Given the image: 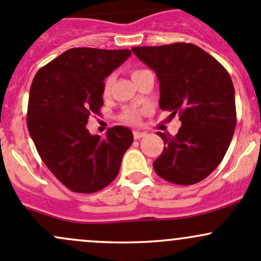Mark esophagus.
Returning <instances> with one entry per match:
<instances>
[{
	"label": "esophagus",
	"mask_w": 261,
	"mask_h": 261,
	"mask_svg": "<svg viewBox=\"0 0 261 261\" xmlns=\"http://www.w3.org/2000/svg\"><path fill=\"white\" fill-rule=\"evenodd\" d=\"M145 135H146V134L141 133V131H134V139H135V140H139V139L144 138Z\"/></svg>",
	"instance_id": "1"
}]
</instances>
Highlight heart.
I'll use <instances>...</instances> for the list:
<instances>
[{"label": "heart", "instance_id": "heart-1", "mask_svg": "<svg viewBox=\"0 0 261 261\" xmlns=\"http://www.w3.org/2000/svg\"><path fill=\"white\" fill-rule=\"evenodd\" d=\"M144 70H133V72H131V77H135V76H138L139 73H141ZM112 82H114V76H109V77H106L105 82H103V95H109L110 90H111V86H112ZM123 119L126 120L127 122H131V123H136L139 122L140 120V116H139V112L136 111V110L134 109H127L125 111V114H123Z\"/></svg>", "mask_w": 261, "mask_h": 261}]
</instances>
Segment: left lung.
<instances>
[{"label":"left lung","mask_w":261,"mask_h":261,"mask_svg":"<svg viewBox=\"0 0 261 261\" xmlns=\"http://www.w3.org/2000/svg\"><path fill=\"white\" fill-rule=\"evenodd\" d=\"M133 52L158 76L161 110L179 114L181 121L175 136L158 133L164 151L152 164L156 174L177 185L204 180L224 159L237 126L229 73L193 43L141 46Z\"/></svg>","instance_id":"8db88e82"}]
</instances>
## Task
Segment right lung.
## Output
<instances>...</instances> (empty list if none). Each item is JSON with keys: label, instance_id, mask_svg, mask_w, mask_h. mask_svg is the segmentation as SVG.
Segmentation results:
<instances>
[{"label": "right lung", "instance_id": "1", "mask_svg": "<svg viewBox=\"0 0 261 261\" xmlns=\"http://www.w3.org/2000/svg\"><path fill=\"white\" fill-rule=\"evenodd\" d=\"M130 50L71 48L37 71L30 89L27 127L45 165L67 189L91 194L117 176L134 141L115 126L105 139L86 128L103 105V80L130 57Z\"/></svg>", "mask_w": 261, "mask_h": 261}]
</instances>
